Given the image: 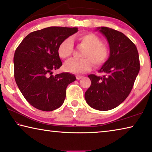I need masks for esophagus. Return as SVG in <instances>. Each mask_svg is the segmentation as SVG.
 <instances>
[{
    "label": "esophagus",
    "instance_id": "1",
    "mask_svg": "<svg viewBox=\"0 0 152 152\" xmlns=\"http://www.w3.org/2000/svg\"><path fill=\"white\" fill-rule=\"evenodd\" d=\"M83 77V76H82V75H77L76 76V78H77V80H79V79H81Z\"/></svg>",
    "mask_w": 152,
    "mask_h": 152
}]
</instances>
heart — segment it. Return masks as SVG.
Masks as SVG:
<instances>
[{
    "label": "heart",
    "mask_w": 152,
    "mask_h": 152,
    "mask_svg": "<svg viewBox=\"0 0 152 152\" xmlns=\"http://www.w3.org/2000/svg\"><path fill=\"white\" fill-rule=\"evenodd\" d=\"M77 39L80 45L85 47L81 59L72 58L64 64V70L74 73H84L90 71L93 63L98 67L106 63L108 58V48L101 43V39L96 34L88 33L77 36ZM73 50V42L71 38H66L61 42L58 47V56L63 59L69 58Z\"/></svg>",
    "instance_id": "b5f03b06"
}]
</instances>
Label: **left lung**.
Segmentation results:
<instances>
[{
  "label": "left lung",
  "mask_w": 152,
  "mask_h": 152,
  "mask_svg": "<svg viewBox=\"0 0 152 152\" xmlns=\"http://www.w3.org/2000/svg\"><path fill=\"white\" fill-rule=\"evenodd\" d=\"M106 37L110 47V56L98 71L103 77L89 75L91 84L85 93L89 106L106 111L125 101L132 89L140 69L136 46L125 34L106 27H98Z\"/></svg>",
  "instance_id": "left-lung-1"
}]
</instances>
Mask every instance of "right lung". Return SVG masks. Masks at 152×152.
Masks as SVG:
<instances>
[{"instance_id": "right-lung-1", "label": "right lung", "mask_w": 152, "mask_h": 152, "mask_svg": "<svg viewBox=\"0 0 152 152\" xmlns=\"http://www.w3.org/2000/svg\"><path fill=\"white\" fill-rule=\"evenodd\" d=\"M77 31V27H46L29 34L17 48L15 79L24 98L34 108L53 111L63 104L66 87L76 77L69 73L53 75L52 71L62 66L59 44Z\"/></svg>"}]
</instances>
